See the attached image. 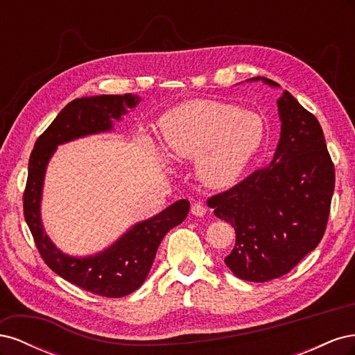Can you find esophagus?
<instances>
[{"label":"esophagus","instance_id":"esophagus-1","mask_svg":"<svg viewBox=\"0 0 355 355\" xmlns=\"http://www.w3.org/2000/svg\"><path fill=\"white\" fill-rule=\"evenodd\" d=\"M206 211H207V209H206V206H204V204H201V202H194L192 204V207H191V213L194 214V216H204V214H206Z\"/></svg>","mask_w":355,"mask_h":355}]
</instances>
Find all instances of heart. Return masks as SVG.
Segmentation results:
<instances>
[{
	"instance_id": "obj_1",
	"label": "heart",
	"mask_w": 355,
	"mask_h": 355,
	"mask_svg": "<svg viewBox=\"0 0 355 355\" xmlns=\"http://www.w3.org/2000/svg\"><path fill=\"white\" fill-rule=\"evenodd\" d=\"M262 118L240 106L194 101L164 114L159 141L176 159L197 158V175L214 188L237 182L265 142Z\"/></svg>"
}]
</instances>
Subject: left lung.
<instances>
[{"label":"left lung","instance_id":"8db88e82","mask_svg":"<svg viewBox=\"0 0 355 355\" xmlns=\"http://www.w3.org/2000/svg\"><path fill=\"white\" fill-rule=\"evenodd\" d=\"M252 80L278 87L272 80ZM277 105L282 135L271 163L207 200L235 230L225 263L241 280L254 283L287 274L315 249L335 191V166L317 118L288 92Z\"/></svg>","mask_w":355,"mask_h":355}]
</instances>
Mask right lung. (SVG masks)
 Masks as SVG:
<instances>
[{"mask_svg":"<svg viewBox=\"0 0 355 355\" xmlns=\"http://www.w3.org/2000/svg\"><path fill=\"white\" fill-rule=\"evenodd\" d=\"M137 96L102 94L69 102L35 142L29 157L28 180L24 192V214L37 249L51 271L85 292L105 297H121L141 287L151 270L164 235L185 220L189 201L179 200L157 216L136 223L110 249L89 257L62 253L44 232L40 216L46 167L58 145L101 132H110L112 118L132 110Z\"/></svg>","mask_w":355,"mask_h":355,"instance_id":"1","label":"right lung"}]
</instances>
